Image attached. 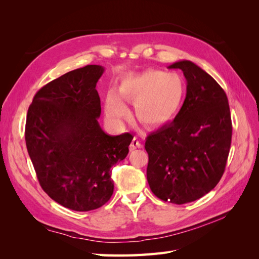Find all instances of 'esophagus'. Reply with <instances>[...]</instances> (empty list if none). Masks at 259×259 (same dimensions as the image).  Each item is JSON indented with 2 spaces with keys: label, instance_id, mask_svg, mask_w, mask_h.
Listing matches in <instances>:
<instances>
[{
  "label": "esophagus",
  "instance_id": "34e87169",
  "mask_svg": "<svg viewBox=\"0 0 259 259\" xmlns=\"http://www.w3.org/2000/svg\"><path fill=\"white\" fill-rule=\"evenodd\" d=\"M142 146H143V145L140 144L139 140H138L136 137H134V138H133V140H132V143H131L130 150L133 151V150H135V149H137V148H142Z\"/></svg>",
  "mask_w": 259,
  "mask_h": 259
}]
</instances>
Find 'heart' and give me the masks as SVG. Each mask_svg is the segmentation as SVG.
I'll list each match as a JSON object with an SVG mask.
<instances>
[{
	"instance_id": "1",
	"label": "heart",
	"mask_w": 259,
	"mask_h": 259,
	"mask_svg": "<svg viewBox=\"0 0 259 259\" xmlns=\"http://www.w3.org/2000/svg\"><path fill=\"white\" fill-rule=\"evenodd\" d=\"M114 92L106 97V114L119 122L130 113L122 99L134 104L136 119L148 127H160L169 122L178 112L185 96L182 77L176 73L149 69L123 77Z\"/></svg>"
}]
</instances>
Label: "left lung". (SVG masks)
Here are the masks:
<instances>
[{"label":"left lung","instance_id":"obj_1","mask_svg":"<svg viewBox=\"0 0 259 259\" xmlns=\"http://www.w3.org/2000/svg\"><path fill=\"white\" fill-rule=\"evenodd\" d=\"M187 81L174 121L149 135L147 180L155 197L175 204L202 198L221 180L230 151L232 124L225 91L189 60L168 66Z\"/></svg>","mask_w":259,"mask_h":259}]
</instances>
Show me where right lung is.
Instances as JSON below:
<instances>
[{"mask_svg": "<svg viewBox=\"0 0 259 259\" xmlns=\"http://www.w3.org/2000/svg\"><path fill=\"white\" fill-rule=\"evenodd\" d=\"M104 67L89 65L50 82L30 105L26 145L42 189L76 211L103 206L113 193L111 167L126 158L133 136L101 130L96 84Z\"/></svg>", "mask_w": 259, "mask_h": 259, "instance_id": "add662e5", "label": "right lung"}]
</instances>
